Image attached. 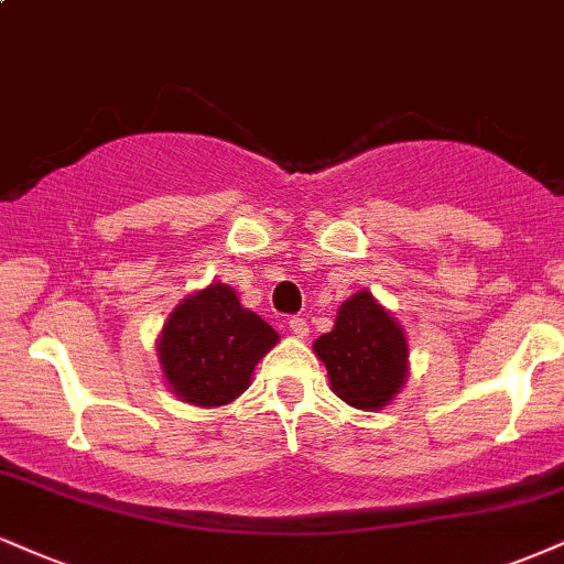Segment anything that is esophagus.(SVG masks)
<instances>
[{
    "instance_id": "1",
    "label": "esophagus",
    "mask_w": 564,
    "mask_h": 564,
    "mask_svg": "<svg viewBox=\"0 0 564 564\" xmlns=\"http://www.w3.org/2000/svg\"><path fill=\"white\" fill-rule=\"evenodd\" d=\"M289 328L296 338H307L310 336V325H307V321H304V317H291Z\"/></svg>"
}]
</instances>
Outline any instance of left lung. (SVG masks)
Wrapping results in <instances>:
<instances>
[{"label":"left lung","mask_w":564,"mask_h":564,"mask_svg":"<svg viewBox=\"0 0 564 564\" xmlns=\"http://www.w3.org/2000/svg\"><path fill=\"white\" fill-rule=\"evenodd\" d=\"M328 370L330 391L349 406L378 412L410 376V344L397 317L368 289L338 307L334 330L312 344Z\"/></svg>","instance_id":"left-lung-1"}]
</instances>
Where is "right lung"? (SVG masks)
I'll list each match as a JSON object with an SVG mask.
<instances>
[{
  "label": "right lung",
  "instance_id": "add662e5",
  "mask_svg": "<svg viewBox=\"0 0 564 564\" xmlns=\"http://www.w3.org/2000/svg\"><path fill=\"white\" fill-rule=\"evenodd\" d=\"M278 341L273 325L215 281L175 304L158 336V359L181 402L215 410L249 389L257 362Z\"/></svg>",
  "mask_w": 564,
  "mask_h": 564
}]
</instances>
